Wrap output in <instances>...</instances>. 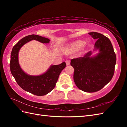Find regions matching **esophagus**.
<instances>
[{
  "mask_svg": "<svg viewBox=\"0 0 127 127\" xmlns=\"http://www.w3.org/2000/svg\"><path fill=\"white\" fill-rule=\"evenodd\" d=\"M65 62H66V65H70V60H66L65 61Z\"/></svg>",
  "mask_w": 127,
  "mask_h": 127,
  "instance_id": "34e87169",
  "label": "esophagus"
}]
</instances>
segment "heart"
I'll list each match as a JSON object with an SVG mask.
<instances>
[{
    "label": "heart",
    "mask_w": 127,
    "mask_h": 127,
    "mask_svg": "<svg viewBox=\"0 0 127 127\" xmlns=\"http://www.w3.org/2000/svg\"><path fill=\"white\" fill-rule=\"evenodd\" d=\"M85 45V42L83 41H76L71 44L70 46V50L72 51H76L80 50Z\"/></svg>",
    "instance_id": "obj_1"
}]
</instances>
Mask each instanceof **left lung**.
<instances>
[{
	"label": "left lung",
	"mask_w": 127,
	"mask_h": 127,
	"mask_svg": "<svg viewBox=\"0 0 127 127\" xmlns=\"http://www.w3.org/2000/svg\"><path fill=\"white\" fill-rule=\"evenodd\" d=\"M96 41L94 45L99 53L90 57L91 51L83 57L74 58L70 64L74 69V80L77 87L85 92L100 91L114 75L116 56L108 37L96 32L88 33Z\"/></svg>",
	"instance_id": "left-lung-1"
}]
</instances>
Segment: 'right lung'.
<instances>
[{
    "label": "right lung",
    "instance_id": "1",
    "mask_svg": "<svg viewBox=\"0 0 127 127\" xmlns=\"http://www.w3.org/2000/svg\"><path fill=\"white\" fill-rule=\"evenodd\" d=\"M35 40L42 43L50 42V40L37 35H29L20 40L13 46L10 63V71L16 81L23 90L37 96H42L50 93L55 87L59 75L65 68V62L59 65H52L45 74L39 76H31L26 74L19 65L18 54L21 47L26 43Z\"/></svg>",
    "mask_w": 127,
    "mask_h": 127
}]
</instances>
